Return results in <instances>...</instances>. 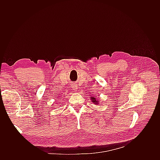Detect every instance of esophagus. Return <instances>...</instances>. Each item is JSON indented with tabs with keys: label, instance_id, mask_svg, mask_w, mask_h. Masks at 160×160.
I'll list each match as a JSON object with an SVG mask.
<instances>
[{
	"label": "esophagus",
	"instance_id": "obj_1",
	"mask_svg": "<svg viewBox=\"0 0 160 160\" xmlns=\"http://www.w3.org/2000/svg\"><path fill=\"white\" fill-rule=\"evenodd\" d=\"M71 87H72V90H74L75 91H77V89H78V87H77V85L76 83H72V84L71 85Z\"/></svg>",
	"mask_w": 160,
	"mask_h": 160
}]
</instances>
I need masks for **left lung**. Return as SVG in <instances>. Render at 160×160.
<instances>
[{
	"instance_id": "1",
	"label": "left lung",
	"mask_w": 160,
	"mask_h": 160,
	"mask_svg": "<svg viewBox=\"0 0 160 160\" xmlns=\"http://www.w3.org/2000/svg\"><path fill=\"white\" fill-rule=\"evenodd\" d=\"M91 101H92V102H93V103H95V105H98V104H99L98 101L96 99V98H95V97H91Z\"/></svg>"
}]
</instances>
